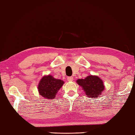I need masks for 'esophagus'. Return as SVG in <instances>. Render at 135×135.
<instances>
[{
  "instance_id": "obj_1",
  "label": "esophagus",
  "mask_w": 135,
  "mask_h": 135,
  "mask_svg": "<svg viewBox=\"0 0 135 135\" xmlns=\"http://www.w3.org/2000/svg\"><path fill=\"white\" fill-rule=\"evenodd\" d=\"M73 80V78L72 76H70V77H68V80L69 82H71V81H72Z\"/></svg>"
}]
</instances>
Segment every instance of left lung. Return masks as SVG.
Segmentation results:
<instances>
[{
    "label": "left lung",
    "instance_id": "left-lung-1",
    "mask_svg": "<svg viewBox=\"0 0 135 135\" xmlns=\"http://www.w3.org/2000/svg\"><path fill=\"white\" fill-rule=\"evenodd\" d=\"M76 82L82 87L86 96L89 98L99 97L105 89L103 81L96 75H89L85 79H79Z\"/></svg>",
    "mask_w": 135,
    "mask_h": 135
}]
</instances>
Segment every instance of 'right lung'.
I'll use <instances>...</instances> for the list:
<instances>
[{
    "label": "right lung",
    "mask_w": 135,
    "mask_h": 135,
    "mask_svg": "<svg viewBox=\"0 0 135 135\" xmlns=\"http://www.w3.org/2000/svg\"><path fill=\"white\" fill-rule=\"evenodd\" d=\"M63 84L64 82L62 80L55 79L50 75H45L38 84V91L44 98L53 99Z\"/></svg>",
    "instance_id": "1"
}]
</instances>
